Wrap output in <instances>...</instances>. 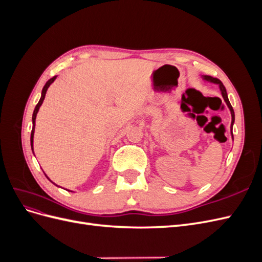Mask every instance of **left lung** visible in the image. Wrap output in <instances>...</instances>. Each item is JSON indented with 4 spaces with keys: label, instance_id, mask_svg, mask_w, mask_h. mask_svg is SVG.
I'll return each instance as SVG.
<instances>
[{
    "label": "left lung",
    "instance_id": "1",
    "mask_svg": "<svg viewBox=\"0 0 262 262\" xmlns=\"http://www.w3.org/2000/svg\"><path fill=\"white\" fill-rule=\"evenodd\" d=\"M201 77H202V80H203V81H205V82L211 83V84H216V85H219V89H220V91H221L222 97H223L224 101L226 102V105H227V107H228V109H229V112H231V116H232L231 136H232V140L234 141V136H233V125H234V122H235V114H234V109H233V107H232V105H231V102H229V100H228L227 93H226V90H225V87H224L223 83H222L220 80H217V78H215V77H212V76H210V75H202Z\"/></svg>",
    "mask_w": 262,
    "mask_h": 262
}]
</instances>
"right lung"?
Listing matches in <instances>:
<instances>
[{
  "instance_id": "1",
  "label": "right lung",
  "mask_w": 262,
  "mask_h": 262,
  "mask_svg": "<svg viewBox=\"0 0 262 262\" xmlns=\"http://www.w3.org/2000/svg\"><path fill=\"white\" fill-rule=\"evenodd\" d=\"M55 78H57V76H53L52 78H50V80L46 83V85L43 86V89H42V92H41V97H40V99H39V101H38V104L36 105V107H35V110H34V114H33V130H31V134H30V146H31V150H33V153H34V134H35V125H36V117H37V114H38V112H39V108H40V106L42 105V102H43V99H45V97H46V93H47V91H48V89H49V86L55 81ZM35 155V154H34ZM46 175V173H45ZM46 177L48 178L49 180H50V178L46 175ZM51 181V180H50ZM52 184H54L53 181H51ZM55 185V184H54ZM55 186H58V185H55ZM59 187V186H58ZM68 191H71V190H68ZM72 192V191H71Z\"/></svg>"
}]
</instances>
